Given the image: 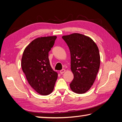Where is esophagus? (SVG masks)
Wrapping results in <instances>:
<instances>
[{
    "mask_svg": "<svg viewBox=\"0 0 122 122\" xmlns=\"http://www.w3.org/2000/svg\"><path fill=\"white\" fill-rule=\"evenodd\" d=\"M66 71V70L65 69H62V70H61L60 71V74H63L64 73H65V72Z\"/></svg>",
    "mask_w": 122,
    "mask_h": 122,
    "instance_id": "34e87169",
    "label": "esophagus"
}]
</instances>
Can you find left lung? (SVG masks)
Returning <instances> with one entry per match:
<instances>
[{"label": "left lung", "mask_w": 122, "mask_h": 122, "mask_svg": "<svg viewBox=\"0 0 122 122\" xmlns=\"http://www.w3.org/2000/svg\"><path fill=\"white\" fill-rule=\"evenodd\" d=\"M71 52L74 79L70 84L73 92L83 94L90 89L100 66L98 47L90 37L79 33L62 36Z\"/></svg>", "instance_id": "8db88e82"}]
</instances>
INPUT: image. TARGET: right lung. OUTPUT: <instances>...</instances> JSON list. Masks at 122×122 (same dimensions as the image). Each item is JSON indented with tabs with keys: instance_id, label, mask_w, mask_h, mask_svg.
Masks as SVG:
<instances>
[{
	"instance_id": "1",
	"label": "right lung",
	"mask_w": 122,
	"mask_h": 122,
	"mask_svg": "<svg viewBox=\"0 0 122 122\" xmlns=\"http://www.w3.org/2000/svg\"><path fill=\"white\" fill-rule=\"evenodd\" d=\"M56 36L38 38L27 46L21 59V67L30 86L41 95L53 92L57 73L51 68L48 52L55 43Z\"/></svg>"
}]
</instances>
